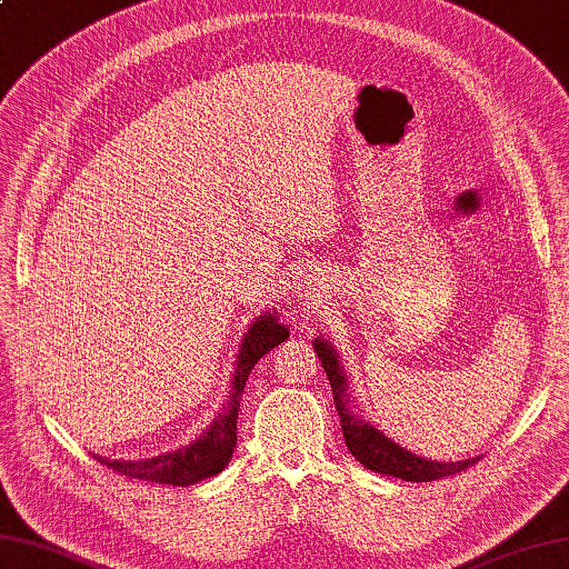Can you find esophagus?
<instances>
[{
  "label": "esophagus",
  "mask_w": 569,
  "mask_h": 569,
  "mask_svg": "<svg viewBox=\"0 0 569 569\" xmlns=\"http://www.w3.org/2000/svg\"><path fill=\"white\" fill-rule=\"evenodd\" d=\"M300 298H303V296H300ZM313 300H316V296H313V293H306V300H303V303H313Z\"/></svg>",
  "instance_id": "esophagus-1"
}]
</instances>
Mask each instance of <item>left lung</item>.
Masks as SVG:
<instances>
[{"label":"left lung","instance_id":"1","mask_svg":"<svg viewBox=\"0 0 569 569\" xmlns=\"http://www.w3.org/2000/svg\"><path fill=\"white\" fill-rule=\"evenodd\" d=\"M313 348H316L318 360L322 365V370H326L330 387H332V399H336V409L340 415L345 443H348L350 453L365 466V469H370L375 473L402 478V481L427 483V481H437V478H443V476L461 473L478 461V459L449 461V463L429 461V459H421V456L402 449L392 439H387L380 429H375L370 425V421H362L350 411L348 382H345L348 377H345V370L338 360V352L332 350V345L322 338H316Z\"/></svg>","mask_w":569,"mask_h":569}]
</instances>
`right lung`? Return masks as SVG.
<instances>
[{
	"instance_id": "1",
	"label": "right lung",
	"mask_w": 569,
	"mask_h": 569,
	"mask_svg": "<svg viewBox=\"0 0 569 569\" xmlns=\"http://www.w3.org/2000/svg\"><path fill=\"white\" fill-rule=\"evenodd\" d=\"M288 338V328L278 322L276 313H266L253 320L247 338L239 348L237 370L229 389V399L219 417L211 421V427L189 443L170 453L154 456L144 461H113L96 456L98 463L108 466L116 473L126 478H138V481L150 483H167V486H194L204 478L217 476L229 463L233 447H237V419H239V399L243 387H247L253 365L259 362L266 352H271L276 345H281Z\"/></svg>"
}]
</instances>
